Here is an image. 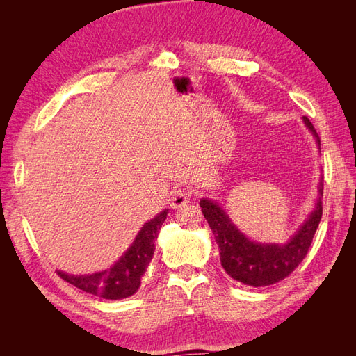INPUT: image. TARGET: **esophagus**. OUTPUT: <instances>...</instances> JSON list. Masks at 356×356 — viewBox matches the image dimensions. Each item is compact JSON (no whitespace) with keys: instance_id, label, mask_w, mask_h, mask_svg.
Returning <instances> with one entry per match:
<instances>
[{"instance_id":"obj_1","label":"esophagus","mask_w":356,"mask_h":356,"mask_svg":"<svg viewBox=\"0 0 356 356\" xmlns=\"http://www.w3.org/2000/svg\"><path fill=\"white\" fill-rule=\"evenodd\" d=\"M188 202H190V191H187L186 188H178L172 193V199H170L172 208H181Z\"/></svg>"}]
</instances>
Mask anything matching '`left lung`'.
Returning <instances> with one entry per match:
<instances>
[{
	"mask_svg": "<svg viewBox=\"0 0 356 356\" xmlns=\"http://www.w3.org/2000/svg\"><path fill=\"white\" fill-rule=\"evenodd\" d=\"M303 120L310 132L316 136L318 145H321L314 124L307 117H303ZM322 190L324 186L319 182V195H322ZM200 208L218 243L220 260L224 270L236 281L251 286L272 285L293 273L306 257L322 217V204L321 200H318L314 212L309 215V218L289 242L285 245H275L258 243L248 239L243 233L236 229L220 204L212 200L202 199Z\"/></svg>",
	"mask_w": 356,
	"mask_h": 356,
	"instance_id": "left-lung-1",
	"label": "left lung"
}]
</instances>
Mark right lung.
Returning a JSON list of instances; mask_svg holds the SVG:
<instances>
[{"label": "right lung", "mask_w": 356, "mask_h": 356, "mask_svg": "<svg viewBox=\"0 0 356 356\" xmlns=\"http://www.w3.org/2000/svg\"><path fill=\"white\" fill-rule=\"evenodd\" d=\"M166 215L168 209L161 211L157 217L145 222L131 248L108 270L83 276H74L58 270V275L63 281L83 289L84 293L106 300H120L135 294L153 258L156 250L154 242L161 224L166 220Z\"/></svg>", "instance_id": "obj_1"}]
</instances>
